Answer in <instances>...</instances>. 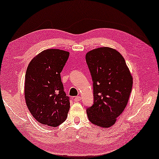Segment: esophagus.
Instances as JSON below:
<instances>
[{"label": "esophagus", "instance_id": "34e87169", "mask_svg": "<svg viewBox=\"0 0 159 159\" xmlns=\"http://www.w3.org/2000/svg\"><path fill=\"white\" fill-rule=\"evenodd\" d=\"M74 101H75V102L80 101H81V98H80V96H77V97H75V98H74Z\"/></svg>", "mask_w": 159, "mask_h": 159}]
</instances>
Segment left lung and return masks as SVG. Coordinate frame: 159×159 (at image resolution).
Instances as JSON below:
<instances>
[{
    "label": "left lung",
    "mask_w": 159,
    "mask_h": 159,
    "mask_svg": "<svg viewBox=\"0 0 159 159\" xmlns=\"http://www.w3.org/2000/svg\"><path fill=\"white\" fill-rule=\"evenodd\" d=\"M85 59L93 80V104L87 108L93 125L108 128L127 106L132 88V77L125 58L116 50L99 48L88 52Z\"/></svg>",
    "instance_id": "left-lung-1"
}]
</instances>
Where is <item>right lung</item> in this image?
Listing matches in <instances>:
<instances>
[{
    "mask_svg": "<svg viewBox=\"0 0 159 159\" xmlns=\"http://www.w3.org/2000/svg\"><path fill=\"white\" fill-rule=\"evenodd\" d=\"M69 53L48 49L35 56L28 65L25 95L30 113L38 122L57 127L66 120L70 108L69 97L64 90L61 72Z\"/></svg>",
    "mask_w": 159,
    "mask_h": 159,
    "instance_id": "right-lung-1",
    "label": "right lung"
}]
</instances>
